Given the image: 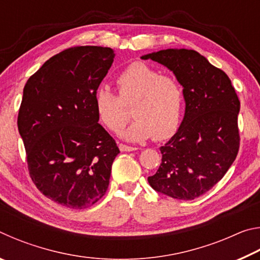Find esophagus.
Instances as JSON below:
<instances>
[{"mask_svg": "<svg viewBox=\"0 0 260 260\" xmlns=\"http://www.w3.org/2000/svg\"><path fill=\"white\" fill-rule=\"evenodd\" d=\"M119 149H120V151H135L138 148L131 147V146H127V144L120 143V144H119Z\"/></svg>", "mask_w": 260, "mask_h": 260, "instance_id": "esophagus-1", "label": "esophagus"}]
</instances>
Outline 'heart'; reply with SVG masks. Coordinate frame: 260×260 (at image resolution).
<instances>
[{
  "instance_id": "b5f03b06",
  "label": "heart",
  "mask_w": 260,
  "mask_h": 260,
  "mask_svg": "<svg viewBox=\"0 0 260 260\" xmlns=\"http://www.w3.org/2000/svg\"><path fill=\"white\" fill-rule=\"evenodd\" d=\"M119 96L109 85L99 87L95 107L101 121L118 133L129 119L125 104H132L134 121L122 136L140 142L152 138L166 140L179 128L184 108V91L177 79L142 61L129 64L117 77Z\"/></svg>"
}]
</instances>
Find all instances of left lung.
<instances>
[{
    "instance_id": "8db88e82",
    "label": "left lung",
    "mask_w": 260,
    "mask_h": 260,
    "mask_svg": "<svg viewBox=\"0 0 260 260\" xmlns=\"http://www.w3.org/2000/svg\"><path fill=\"white\" fill-rule=\"evenodd\" d=\"M141 58L172 71L186 102L181 125L160 147V166L148 182L166 196L191 201L219 182L235 160L239 98L227 74L195 50L166 49Z\"/></svg>"
}]
</instances>
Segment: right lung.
<instances>
[{"mask_svg": "<svg viewBox=\"0 0 260 260\" xmlns=\"http://www.w3.org/2000/svg\"><path fill=\"white\" fill-rule=\"evenodd\" d=\"M113 58L111 48H69L24 87L17 124L29 175L43 195L68 208H89L102 199L120 152L95 107Z\"/></svg>", "mask_w": 260, "mask_h": 260, "instance_id": "add662e5", "label": "right lung"}]
</instances>
